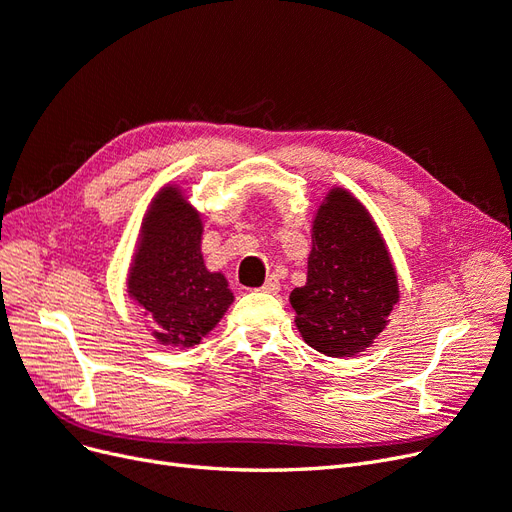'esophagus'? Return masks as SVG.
Returning a JSON list of instances; mask_svg holds the SVG:
<instances>
[{"mask_svg": "<svg viewBox=\"0 0 512 512\" xmlns=\"http://www.w3.org/2000/svg\"><path fill=\"white\" fill-rule=\"evenodd\" d=\"M261 291H263V293H272V295H274V293H278V291H280V282H278V278H276V276H270V278L266 280V285L261 287Z\"/></svg>", "mask_w": 512, "mask_h": 512, "instance_id": "34e87169", "label": "esophagus"}]
</instances>
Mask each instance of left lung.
<instances>
[{"label":"left lung","instance_id":"left-lung-1","mask_svg":"<svg viewBox=\"0 0 512 512\" xmlns=\"http://www.w3.org/2000/svg\"><path fill=\"white\" fill-rule=\"evenodd\" d=\"M304 342L327 356H356L380 335L399 301L386 242L367 208L333 187L312 223L308 282L291 293Z\"/></svg>","mask_w":512,"mask_h":512}]
</instances>
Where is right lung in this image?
I'll return each mask as SVG.
<instances>
[{
	"instance_id": "obj_1",
	"label": "right lung",
	"mask_w": 512,
	"mask_h": 512,
	"mask_svg": "<svg viewBox=\"0 0 512 512\" xmlns=\"http://www.w3.org/2000/svg\"><path fill=\"white\" fill-rule=\"evenodd\" d=\"M200 240V213L179 187H164L143 219L128 272V295L164 346L200 344L234 301L225 276L206 270Z\"/></svg>"
}]
</instances>
